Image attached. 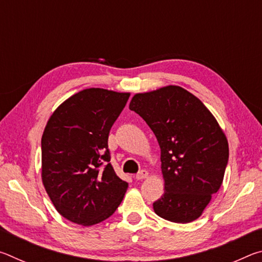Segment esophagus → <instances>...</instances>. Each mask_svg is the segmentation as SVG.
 <instances>
[{
    "instance_id": "esophagus-1",
    "label": "esophagus",
    "mask_w": 262,
    "mask_h": 262,
    "mask_svg": "<svg viewBox=\"0 0 262 262\" xmlns=\"http://www.w3.org/2000/svg\"><path fill=\"white\" fill-rule=\"evenodd\" d=\"M148 171L147 170H141V171H139V173H136V176H135V178L137 179V180H142V179H145L148 177Z\"/></svg>"
}]
</instances>
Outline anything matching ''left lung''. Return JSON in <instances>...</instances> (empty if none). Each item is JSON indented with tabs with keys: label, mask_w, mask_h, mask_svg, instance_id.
<instances>
[{
	"label": "left lung",
	"mask_w": 262,
	"mask_h": 262,
	"mask_svg": "<svg viewBox=\"0 0 262 262\" xmlns=\"http://www.w3.org/2000/svg\"><path fill=\"white\" fill-rule=\"evenodd\" d=\"M161 147L165 192L154 202L162 219L189 223L202 215L223 183L229 144L214 115L185 89L168 85L132 98Z\"/></svg>",
	"instance_id": "8db88e82"
}]
</instances>
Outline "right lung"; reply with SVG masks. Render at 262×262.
<instances>
[{"label":"right lung","instance_id":"right-lung-1","mask_svg":"<svg viewBox=\"0 0 262 262\" xmlns=\"http://www.w3.org/2000/svg\"><path fill=\"white\" fill-rule=\"evenodd\" d=\"M129 94L91 88L63 101L41 137V179L56 210L90 227L120 206L128 183L111 165L108 134Z\"/></svg>","mask_w":262,"mask_h":262}]
</instances>
